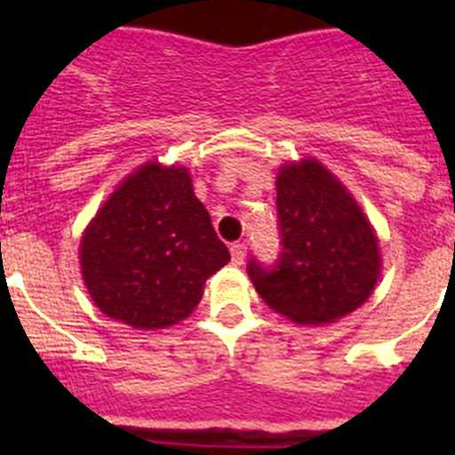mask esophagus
<instances>
[{
	"mask_svg": "<svg viewBox=\"0 0 455 455\" xmlns=\"http://www.w3.org/2000/svg\"><path fill=\"white\" fill-rule=\"evenodd\" d=\"M246 257V244L244 242H235V244H231V259L233 264H242Z\"/></svg>",
	"mask_w": 455,
	"mask_h": 455,
	"instance_id": "obj_1",
	"label": "esophagus"
}]
</instances>
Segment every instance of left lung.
I'll return each mask as SVG.
<instances>
[{
  "instance_id": "obj_1",
  "label": "left lung",
  "mask_w": 455,
  "mask_h": 455,
  "mask_svg": "<svg viewBox=\"0 0 455 455\" xmlns=\"http://www.w3.org/2000/svg\"><path fill=\"white\" fill-rule=\"evenodd\" d=\"M279 251L251 257L246 273L261 299L295 323L319 325L359 308L379 279V242L359 204L316 160L277 176Z\"/></svg>"
}]
</instances>
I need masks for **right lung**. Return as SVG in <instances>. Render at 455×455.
<instances>
[{
	"mask_svg": "<svg viewBox=\"0 0 455 455\" xmlns=\"http://www.w3.org/2000/svg\"><path fill=\"white\" fill-rule=\"evenodd\" d=\"M231 259L182 167L145 164L96 213L81 240L94 304L142 330L194 313L206 279Z\"/></svg>",
	"mask_w": 455,
	"mask_h": 455,
	"instance_id": "right-lung-1",
	"label": "right lung"
}]
</instances>
